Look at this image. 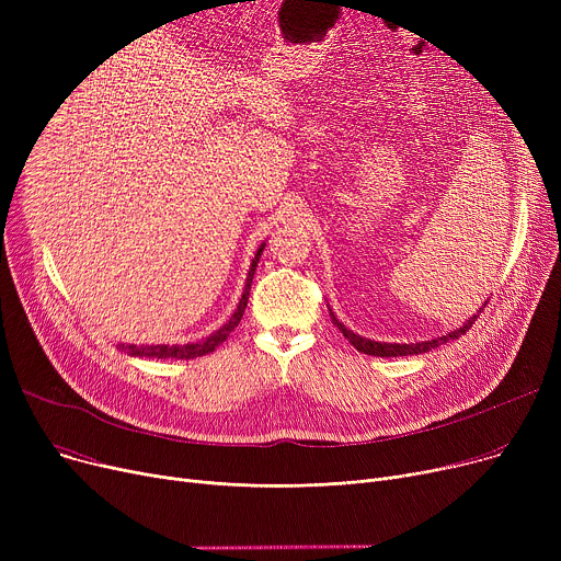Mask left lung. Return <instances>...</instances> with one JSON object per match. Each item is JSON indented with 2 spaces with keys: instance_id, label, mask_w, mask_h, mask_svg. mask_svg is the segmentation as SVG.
Segmentation results:
<instances>
[{
  "instance_id": "1",
  "label": "left lung",
  "mask_w": 561,
  "mask_h": 561,
  "mask_svg": "<svg viewBox=\"0 0 561 561\" xmlns=\"http://www.w3.org/2000/svg\"><path fill=\"white\" fill-rule=\"evenodd\" d=\"M480 313H482V309H480ZM330 316H332V322L334 325L339 328V332L355 345L362 355H368V357H409V355H423V352H430V350H434V347H438V345H444L446 341H450V339H459L461 334H466L470 328H473V322H476V318L478 316H473V318H468V322H463V328H459V330H455V332H450L448 336H438V339H432V341H425V343H379V341H370V339H364V336H359V334H355L352 330H347L343 322H339V318L330 311Z\"/></svg>"
}]
</instances>
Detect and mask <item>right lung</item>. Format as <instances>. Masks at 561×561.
Segmentation results:
<instances>
[{
  "instance_id": "1",
  "label": "right lung",
  "mask_w": 561,
  "mask_h": 561,
  "mask_svg": "<svg viewBox=\"0 0 561 561\" xmlns=\"http://www.w3.org/2000/svg\"><path fill=\"white\" fill-rule=\"evenodd\" d=\"M263 248H265V243L259 245V250H256V254L250 263V271H248V277H245V288H243V296L239 300V307L233 309V313L229 316V320L225 322L220 330L211 332L209 336H204L199 341H191V343H117V347L127 352L129 357H152V359H195V357L209 355V352H214L233 332V328L241 322V318L245 313V307H248V298H250L252 277H254L256 263H259V256H261Z\"/></svg>"
}]
</instances>
